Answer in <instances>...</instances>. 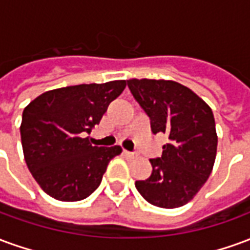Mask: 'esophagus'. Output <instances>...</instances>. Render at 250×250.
I'll return each mask as SVG.
<instances>
[{
  "mask_svg": "<svg viewBox=\"0 0 250 250\" xmlns=\"http://www.w3.org/2000/svg\"><path fill=\"white\" fill-rule=\"evenodd\" d=\"M123 154H125L127 158H131V159H132V158H135V154H134V152L127 151V150H123Z\"/></svg>",
  "mask_w": 250,
  "mask_h": 250,
  "instance_id": "34e87169",
  "label": "esophagus"
}]
</instances>
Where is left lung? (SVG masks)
<instances>
[{"label":"left lung","mask_w":250,"mask_h":250,"mask_svg":"<svg viewBox=\"0 0 250 250\" xmlns=\"http://www.w3.org/2000/svg\"><path fill=\"white\" fill-rule=\"evenodd\" d=\"M150 118L152 134L168 136L162 157L150 159L152 173L135 188L147 202L174 209L194 198L209 178L217 152L213 112L198 95L171 80H127Z\"/></svg>","instance_id":"8db88e82"}]
</instances>
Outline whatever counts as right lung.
Segmentation results:
<instances>
[{
  "label": "right lung",
  "instance_id": "1",
  "mask_svg": "<svg viewBox=\"0 0 250 250\" xmlns=\"http://www.w3.org/2000/svg\"><path fill=\"white\" fill-rule=\"evenodd\" d=\"M125 88V80L57 88L25 107L20 127L25 162L52 198L82 201L99 188L122 148L92 146L87 134Z\"/></svg>",
  "mask_w": 250,
  "mask_h": 250
}]
</instances>
